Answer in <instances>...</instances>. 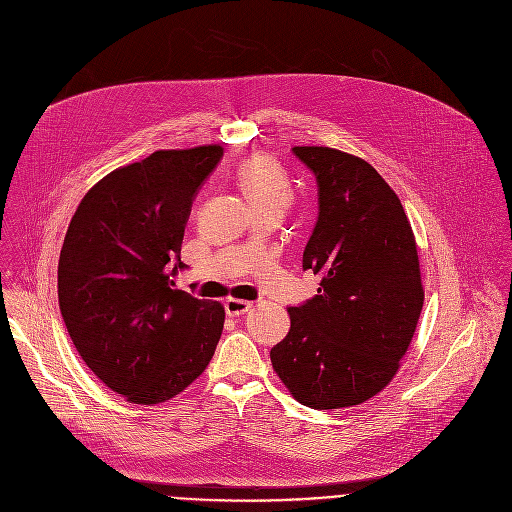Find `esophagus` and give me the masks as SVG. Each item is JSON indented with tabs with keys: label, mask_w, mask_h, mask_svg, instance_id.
Listing matches in <instances>:
<instances>
[{
	"label": "esophagus",
	"mask_w": 512,
	"mask_h": 512,
	"mask_svg": "<svg viewBox=\"0 0 512 512\" xmlns=\"http://www.w3.org/2000/svg\"><path fill=\"white\" fill-rule=\"evenodd\" d=\"M253 308V302H247V300H237V298H229L225 302V310L229 316L237 318V316H243L245 312H249Z\"/></svg>",
	"instance_id": "34e87169"
}]
</instances>
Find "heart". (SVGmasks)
<instances>
[{
  "label": "heart",
  "instance_id": "b5f03b06",
  "mask_svg": "<svg viewBox=\"0 0 512 512\" xmlns=\"http://www.w3.org/2000/svg\"><path fill=\"white\" fill-rule=\"evenodd\" d=\"M237 180L253 210H277L283 214L291 200L294 188L283 168L269 154H253L241 162Z\"/></svg>",
  "mask_w": 512,
  "mask_h": 512
}]
</instances>
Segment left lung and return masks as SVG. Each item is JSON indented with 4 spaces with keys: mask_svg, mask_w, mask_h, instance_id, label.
I'll list each match as a JSON object with an SVG mask.
<instances>
[{
    "mask_svg": "<svg viewBox=\"0 0 512 512\" xmlns=\"http://www.w3.org/2000/svg\"><path fill=\"white\" fill-rule=\"evenodd\" d=\"M316 176L318 223L302 267L322 275L318 296L289 308L271 364L302 405L340 409L381 393L407 352L423 308L419 257L401 200L356 156L304 145Z\"/></svg>",
    "mask_w": 512,
    "mask_h": 512,
    "instance_id": "obj_1",
    "label": "left lung"
}]
</instances>
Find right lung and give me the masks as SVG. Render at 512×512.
<instances>
[{
  "label": "right lung",
  "mask_w": 512,
  "mask_h": 512,
  "mask_svg": "<svg viewBox=\"0 0 512 512\" xmlns=\"http://www.w3.org/2000/svg\"><path fill=\"white\" fill-rule=\"evenodd\" d=\"M221 145L160 150L99 180L68 225L58 306L87 367L129 403L156 405L194 383L223 334L221 302L174 289L192 200Z\"/></svg>",
  "instance_id": "1"
}]
</instances>
